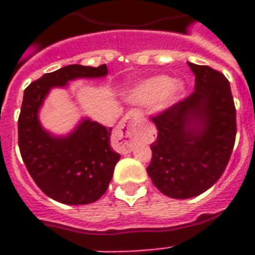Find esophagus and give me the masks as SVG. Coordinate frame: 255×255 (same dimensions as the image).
Masks as SVG:
<instances>
[{
  "mask_svg": "<svg viewBox=\"0 0 255 255\" xmlns=\"http://www.w3.org/2000/svg\"><path fill=\"white\" fill-rule=\"evenodd\" d=\"M144 115L141 111L132 110L119 126V140L124 152L132 151V144L144 133Z\"/></svg>",
  "mask_w": 255,
  "mask_h": 255,
  "instance_id": "obj_1",
  "label": "esophagus"
}]
</instances>
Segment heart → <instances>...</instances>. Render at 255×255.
Instances as JSON below:
<instances>
[{"label": "heart", "mask_w": 255, "mask_h": 255, "mask_svg": "<svg viewBox=\"0 0 255 255\" xmlns=\"http://www.w3.org/2000/svg\"><path fill=\"white\" fill-rule=\"evenodd\" d=\"M182 92H184V86L181 82L173 81L172 78L165 75H160L147 79L133 88L131 100L144 106H152L157 103L159 108L165 110L181 98Z\"/></svg>", "instance_id": "obj_1"}]
</instances>
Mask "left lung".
Masks as SVG:
<instances>
[{"instance_id": "obj_1", "label": "left lung", "mask_w": 255, "mask_h": 255, "mask_svg": "<svg viewBox=\"0 0 255 255\" xmlns=\"http://www.w3.org/2000/svg\"><path fill=\"white\" fill-rule=\"evenodd\" d=\"M196 77L188 98L152 116L157 137L147 173L163 194L185 200L221 177L233 152L237 124L229 81L209 66L188 62Z\"/></svg>"}]
</instances>
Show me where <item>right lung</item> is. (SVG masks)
Wrapping results in <instances>:
<instances>
[{"label":"right lung","instance_id":"add662e5","mask_svg":"<svg viewBox=\"0 0 255 255\" xmlns=\"http://www.w3.org/2000/svg\"><path fill=\"white\" fill-rule=\"evenodd\" d=\"M107 66L70 65L42 75L23 92L18 118V145L39 189L55 201L85 205L99 200L111 181L120 155L110 145L112 128L83 119L67 136H54L39 123L38 112L53 87L78 78H102Z\"/></svg>","mask_w":255,"mask_h":255}]
</instances>
